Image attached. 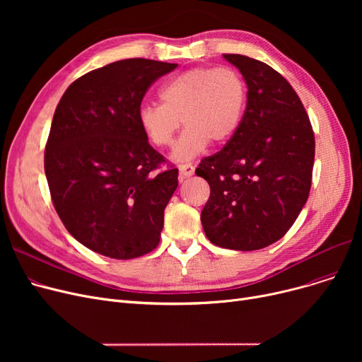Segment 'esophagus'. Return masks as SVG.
Segmentation results:
<instances>
[{
    "mask_svg": "<svg viewBox=\"0 0 362 362\" xmlns=\"http://www.w3.org/2000/svg\"><path fill=\"white\" fill-rule=\"evenodd\" d=\"M194 171H195V167L192 164H182V165H179V175H180L182 180L191 177L194 175Z\"/></svg>",
    "mask_w": 362,
    "mask_h": 362,
    "instance_id": "34e87169",
    "label": "esophagus"
}]
</instances>
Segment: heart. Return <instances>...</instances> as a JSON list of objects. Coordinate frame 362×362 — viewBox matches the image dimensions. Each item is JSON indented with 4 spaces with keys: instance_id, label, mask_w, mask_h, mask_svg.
<instances>
[{
    "instance_id": "heart-1",
    "label": "heart",
    "mask_w": 362,
    "mask_h": 362,
    "mask_svg": "<svg viewBox=\"0 0 362 362\" xmlns=\"http://www.w3.org/2000/svg\"><path fill=\"white\" fill-rule=\"evenodd\" d=\"M161 104H144L138 123L154 146L173 142L182 122L186 126L171 151V160L187 163L210 144L230 141L245 117L248 88L230 67H195L176 74L160 89Z\"/></svg>"
}]
</instances>
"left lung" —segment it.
I'll use <instances>...</instances> for the list:
<instances>
[{
  "instance_id": "1",
  "label": "left lung",
  "mask_w": 362,
  "mask_h": 362,
  "mask_svg": "<svg viewBox=\"0 0 362 362\" xmlns=\"http://www.w3.org/2000/svg\"><path fill=\"white\" fill-rule=\"evenodd\" d=\"M223 57L243 76L248 104L235 136L195 171L211 189L201 223L214 245L255 251L286 235L308 199L314 132L280 73L246 55Z\"/></svg>"
}]
</instances>
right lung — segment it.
Returning a JSON list of instances; mask_svg holds the SVG:
<instances>
[{
	"mask_svg": "<svg viewBox=\"0 0 362 362\" xmlns=\"http://www.w3.org/2000/svg\"><path fill=\"white\" fill-rule=\"evenodd\" d=\"M177 64L127 59L74 81L45 146L52 204L69 233L101 255L130 259L160 242L179 170L148 144L138 111L148 88Z\"/></svg>",
	"mask_w": 362,
	"mask_h": 362,
	"instance_id": "obj_1",
	"label": "right lung"
}]
</instances>
